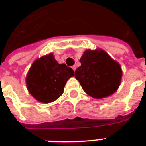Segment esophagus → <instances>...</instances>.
<instances>
[{"label": "esophagus", "instance_id": "esophagus-1", "mask_svg": "<svg viewBox=\"0 0 146 146\" xmlns=\"http://www.w3.org/2000/svg\"><path fill=\"white\" fill-rule=\"evenodd\" d=\"M72 69H73V71H75L76 69V66H72Z\"/></svg>", "mask_w": 146, "mask_h": 146}]
</instances>
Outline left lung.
<instances>
[{"instance_id": "8db88e82", "label": "left lung", "mask_w": 146, "mask_h": 146, "mask_svg": "<svg viewBox=\"0 0 146 146\" xmlns=\"http://www.w3.org/2000/svg\"><path fill=\"white\" fill-rule=\"evenodd\" d=\"M80 62L81 66L76 70L75 77L89 96L99 99L117 90L122 79V69L104 50L87 49Z\"/></svg>"}]
</instances>
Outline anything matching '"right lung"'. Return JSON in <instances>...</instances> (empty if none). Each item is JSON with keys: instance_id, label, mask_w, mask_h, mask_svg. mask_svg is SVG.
Segmentation results:
<instances>
[{"instance_id": "add662e5", "label": "right lung", "mask_w": 146, "mask_h": 146, "mask_svg": "<svg viewBox=\"0 0 146 146\" xmlns=\"http://www.w3.org/2000/svg\"><path fill=\"white\" fill-rule=\"evenodd\" d=\"M74 72L65 64H58L52 53L33 62L26 78L29 92L42 103H50L64 93L66 81Z\"/></svg>"}]
</instances>
